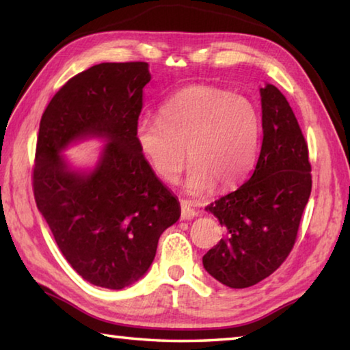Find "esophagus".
<instances>
[{
	"instance_id": "esophagus-1",
	"label": "esophagus",
	"mask_w": 350,
	"mask_h": 350,
	"mask_svg": "<svg viewBox=\"0 0 350 350\" xmlns=\"http://www.w3.org/2000/svg\"><path fill=\"white\" fill-rule=\"evenodd\" d=\"M199 215V211L194 208V204L189 200H180V216L182 219H193Z\"/></svg>"
}]
</instances>
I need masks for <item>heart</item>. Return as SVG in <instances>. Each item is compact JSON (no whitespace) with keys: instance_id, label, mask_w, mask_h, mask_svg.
Listing matches in <instances>:
<instances>
[{"instance_id":"1","label":"heart","mask_w":350,"mask_h":350,"mask_svg":"<svg viewBox=\"0 0 350 350\" xmlns=\"http://www.w3.org/2000/svg\"><path fill=\"white\" fill-rule=\"evenodd\" d=\"M260 114L242 96L196 85L176 92L159 109V118L142 117L135 140L151 170L174 182L187 162L185 187L200 194L216 182L228 188L244 177L256 159Z\"/></svg>"}]
</instances>
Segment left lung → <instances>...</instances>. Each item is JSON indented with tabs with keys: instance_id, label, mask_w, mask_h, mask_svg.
<instances>
[{
	"instance_id": "obj_1",
	"label": "left lung",
	"mask_w": 350,
	"mask_h": 350,
	"mask_svg": "<svg viewBox=\"0 0 350 350\" xmlns=\"http://www.w3.org/2000/svg\"><path fill=\"white\" fill-rule=\"evenodd\" d=\"M262 145L250 179L205 206L225 230L202 258L208 273L232 288L252 287L287 259L312 191L309 148L286 97L260 88Z\"/></svg>"
}]
</instances>
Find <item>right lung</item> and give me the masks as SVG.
Returning <instances> with one entry per match:
<instances>
[{"label":"right lung","instance_id":"right-lung-1","mask_svg":"<svg viewBox=\"0 0 350 350\" xmlns=\"http://www.w3.org/2000/svg\"><path fill=\"white\" fill-rule=\"evenodd\" d=\"M151 80L148 63H100L72 77L40 122L33 196L63 256L94 286L120 290L144 276L161 234L180 217L173 193L135 140ZM106 138L96 168L75 172L59 152L75 139Z\"/></svg>","mask_w":350,"mask_h":350}]
</instances>
